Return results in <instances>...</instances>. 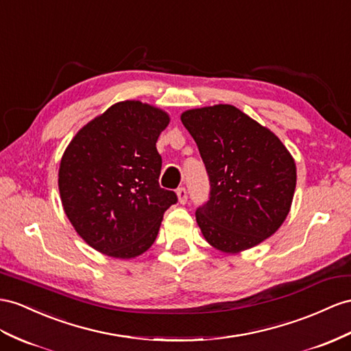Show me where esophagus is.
<instances>
[{
  "label": "esophagus",
  "mask_w": 351,
  "mask_h": 351,
  "mask_svg": "<svg viewBox=\"0 0 351 351\" xmlns=\"http://www.w3.org/2000/svg\"><path fill=\"white\" fill-rule=\"evenodd\" d=\"M176 194H178V200H179V203H181V204H185V203H186V200H188V191H186V188H185V186L178 188V190H176Z\"/></svg>",
  "instance_id": "esophagus-1"
}]
</instances>
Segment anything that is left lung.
<instances>
[{"label": "left lung", "instance_id": "1", "mask_svg": "<svg viewBox=\"0 0 351 351\" xmlns=\"http://www.w3.org/2000/svg\"><path fill=\"white\" fill-rule=\"evenodd\" d=\"M181 120L209 176V199L195 210L204 239L236 254L274 234L296 185L295 161L280 139L232 105L185 111Z\"/></svg>", "mask_w": 351, "mask_h": 351}]
</instances>
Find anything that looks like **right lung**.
<instances>
[{
  "instance_id": "obj_1",
  "label": "right lung",
  "mask_w": 351,
  "mask_h": 351,
  "mask_svg": "<svg viewBox=\"0 0 351 351\" xmlns=\"http://www.w3.org/2000/svg\"><path fill=\"white\" fill-rule=\"evenodd\" d=\"M169 115L124 101L87 123L59 167L64 210L87 245L112 258H134L156 241L165 212L178 202L161 188L156 142Z\"/></svg>"
}]
</instances>
